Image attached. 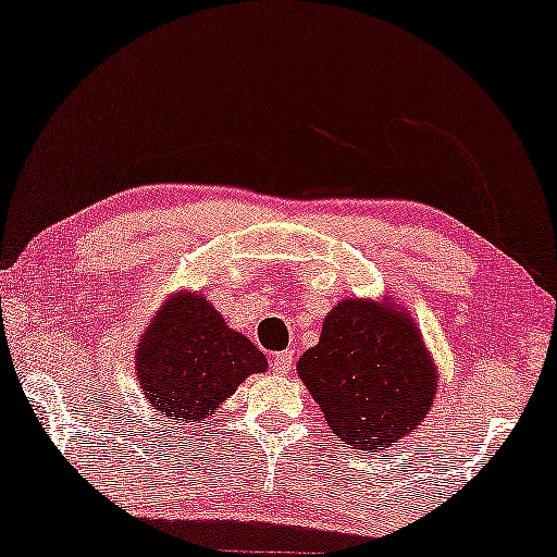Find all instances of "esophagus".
Returning a JSON list of instances; mask_svg holds the SVG:
<instances>
[{"label":"esophagus","instance_id":"obj_1","mask_svg":"<svg viewBox=\"0 0 557 557\" xmlns=\"http://www.w3.org/2000/svg\"><path fill=\"white\" fill-rule=\"evenodd\" d=\"M293 360H295V355L289 352V350H285V352H275L272 355V370L277 372V375H287L289 370H293Z\"/></svg>","mask_w":557,"mask_h":557}]
</instances>
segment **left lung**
Segmentation results:
<instances>
[{"instance_id": "left-lung-1", "label": "left lung", "mask_w": 557, "mask_h": 557, "mask_svg": "<svg viewBox=\"0 0 557 557\" xmlns=\"http://www.w3.org/2000/svg\"><path fill=\"white\" fill-rule=\"evenodd\" d=\"M297 375L352 450H385L410 435L435 400V368L412 322L395 307L345 300L325 318Z\"/></svg>"}]
</instances>
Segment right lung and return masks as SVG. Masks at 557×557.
Wrapping results in <instances>:
<instances>
[{"mask_svg":"<svg viewBox=\"0 0 557 557\" xmlns=\"http://www.w3.org/2000/svg\"><path fill=\"white\" fill-rule=\"evenodd\" d=\"M264 370V355L199 295L174 297L139 339V385L170 425H195Z\"/></svg>","mask_w":557,"mask_h":557,"instance_id":"add662e5","label":"right lung"}]
</instances>
